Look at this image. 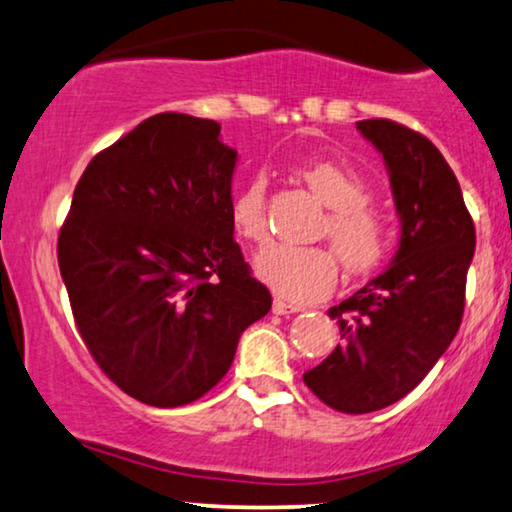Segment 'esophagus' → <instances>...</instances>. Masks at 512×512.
I'll list each match as a JSON object with an SVG mask.
<instances>
[{"instance_id":"34e87169","label":"esophagus","mask_w":512,"mask_h":512,"mask_svg":"<svg viewBox=\"0 0 512 512\" xmlns=\"http://www.w3.org/2000/svg\"><path fill=\"white\" fill-rule=\"evenodd\" d=\"M301 306H294V304H287L283 299H276L273 301V313L276 315H292V313H299Z\"/></svg>"}]
</instances>
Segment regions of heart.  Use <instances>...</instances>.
Listing matches in <instances>:
<instances>
[{"label": "heart", "mask_w": 512, "mask_h": 512, "mask_svg": "<svg viewBox=\"0 0 512 512\" xmlns=\"http://www.w3.org/2000/svg\"><path fill=\"white\" fill-rule=\"evenodd\" d=\"M297 176L329 206L322 222V239H329L350 273H369L383 262L390 248V222L366 199L362 178L348 164L311 160L299 164ZM229 220L241 239L259 243L266 236V181L253 178L234 194ZM257 278L278 297L294 304L320 301L336 287L338 264L327 248H297L271 243L255 257Z\"/></svg>", "instance_id": "heart-1"}]
</instances>
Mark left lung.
Returning <instances> with one entry per match:
<instances>
[{
    "label": "left lung",
    "instance_id": "8db88e82",
    "mask_svg": "<svg viewBox=\"0 0 512 512\" xmlns=\"http://www.w3.org/2000/svg\"><path fill=\"white\" fill-rule=\"evenodd\" d=\"M357 129L383 155L401 220L390 266L329 308L341 343L304 373L320 401L341 413H373L422 383L464 315L475 227L462 187L427 136L376 118Z\"/></svg>",
    "mask_w": 512,
    "mask_h": 512
}]
</instances>
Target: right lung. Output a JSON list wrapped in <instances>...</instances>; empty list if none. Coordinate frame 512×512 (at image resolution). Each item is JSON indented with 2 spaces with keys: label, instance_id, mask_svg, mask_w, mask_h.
<instances>
[{
  "label": "right lung",
  "instance_id": "right-lung-1",
  "mask_svg": "<svg viewBox=\"0 0 512 512\" xmlns=\"http://www.w3.org/2000/svg\"><path fill=\"white\" fill-rule=\"evenodd\" d=\"M236 150L215 120L157 113L92 157L57 262L90 355L157 408L197 401L271 311L229 220Z\"/></svg>",
  "mask_w": 512,
  "mask_h": 512
}]
</instances>
